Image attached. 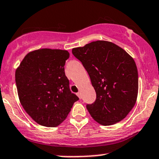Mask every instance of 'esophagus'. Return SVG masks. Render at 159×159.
<instances>
[{"mask_svg":"<svg viewBox=\"0 0 159 159\" xmlns=\"http://www.w3.org/2000/svg\"><path fill=\"white\" fill-rule=\"evenodd\" d=\"M76 95L79 97V98H81V94H80V92H77V93H76Z\"/></svg>","mask_w":159,"mask_h":159,"instance_id":"1","label":"esophagus"}]
</instances>
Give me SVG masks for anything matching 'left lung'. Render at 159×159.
Instances as JSON below:
<instances>
[{"instance_id":"obj_1","label":"left lung","mask_w":159,"mask_h":159,"mask_svg":"<svg viewBox=\"0 0 159 159\" xmlns=\"http://www.w3.org/2000/svg\"><path fill=\"white\" fill-rule=\"evenodd\" d=\"M72 53L87 70L96 92L95 101L86 106L92 119L111 125L125 118L138 94V73L132 57L106 40L74 48Z\"/></svg>"}]
</instances>
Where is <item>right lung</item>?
<instances>
[{"mask_svg": "<svg viewBox=\"0 0 159 159\" xmlns=\"http://www.w3.org/2000/svg\"><path fill=\"white\" fill-rule=\"evenodd\" d=\"M67 50L39 49L28 52L16 70L19 101L37 123L57 127L79 100L65 76Z\"/></svg>", "mask_w": 159, "mask_h": 159, "instance_id": "1", "label": "right lung"}]
</instances>
